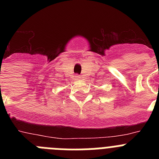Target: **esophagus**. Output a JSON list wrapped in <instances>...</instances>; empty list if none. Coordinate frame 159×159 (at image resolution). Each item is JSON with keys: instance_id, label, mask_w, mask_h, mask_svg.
<instances>
[{"instance_id": "1", "label": "esophagus", "mask_w": 159, "mask_h": 159, "mask_svg": "<svg viewBox=\"0 0 159 159\" xmlns=\"http://www.w3.org/2000/svg\"><path fill=\"white\" fill-rule=\"evenodd\" d=\"M76 77H77V76H76Z\"/></svg>"}]
</instances>
